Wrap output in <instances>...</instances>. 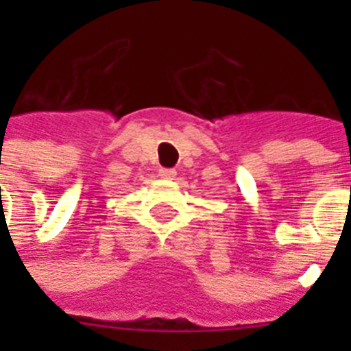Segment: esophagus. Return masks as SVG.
<instances>
[{
  "label": "esophagus",
  "mask_w": 351,
  "mask_h": 351,
  "mask_svg": "<svg viewBox=\"0 0 351 351\" xmlns=\"http://www.w3.org/2000/svg\"><path fill=\"white\" fill-rule=\"evenodd\" d=\"M176 170L173 169H160V178L163 179H173L176 178Z\"/></svg>",
  "instance_id": "obj_1"
}]
</instances>
